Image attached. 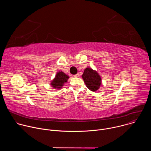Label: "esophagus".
<instances>
[{
    "instance_id": "esophagus-1",
    "label": "esophagus",
    "mask_w": 151,
    "mask_h": 151,
    "mask_svg": "<svg viewBox=\"0 0 151 151\" xmlns=\"http://www.w3.org/2000/svg\"><path fill=\"white\" fill-rule=\"evenodd\" d=\"M73 76H74V77H75V78H77V77H78V76H79V74H78V73H77V74H76V75H73Z\"/></svg>"
}]
</instances>
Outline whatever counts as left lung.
Masks as SVG:
<instances>
[{"label": "left lung", "mask_w": 151, "mask_h": 151, "mask_svg": "<svg viewBox=\"0 0 151 151\" xmlns=\"http://www.w3.org/2000/svg\"><path fill=\"white\" fill-rule=\"evenodd\" d=\"M82 78L87 87L91 91H96L99 89L101 79L99 74L90 68H87L83 72Z\"/></svg>", "instance_id": "left-lung-1"}]
</instances>
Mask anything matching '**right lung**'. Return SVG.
I'll list each match as a JSON object with an SVG mask.
<instances>
[{
    "label": "right lung",
    "mask_w": 151,
    "mask_h": 151,
    "mask_svg": "<svg viewBox=\"0 0 151 151\" xmlns=\"http://www.w3.org/2000/svg\"><path fill=\"white\" fill-rule=\"evenodd\" d=\"M69 76L62 71L57 73L54 79L51 82V85L55 89H60L62 88L64 83L68 82Z\"/></svg>",
    "instance_id": "1"
}]
</instances>
